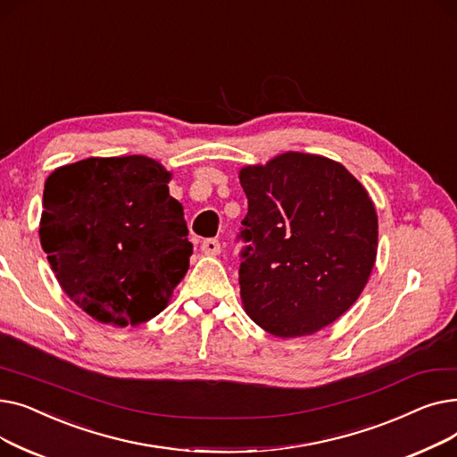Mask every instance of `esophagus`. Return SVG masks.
I'll return each mask as SVG.
<instances>
[{
	"mask_svg": "<svg viewBox=\"0 0 457 457\" xmlns=\"http://www.w3.org/2000/svg\"><path fill=\"white\" fill-rule=\"evenodd\" d=\"M200 248L205 255H219L220 253V243L216 241V238H207V241L202 243Z\"/></svg>",
	"mask_w": 457,
	"mask_h": 457,
	"instance_id": "1",
	"label": "esophagus"
}]
</instances>
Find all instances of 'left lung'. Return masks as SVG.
<instances>
[{"instance_id":"1","label":"left lung","mask_w":457,"mask_h":457,"mask_svg":"<svg viewBox=\"0 0 457 457\" xmlns=\"http://www.w3.org/2000/svg\"><path fill=\"white\" fill-rule=\"evenodd\" d=\"M248 198L238 283L246 315L281 339L329 326L355 303L376 262L367 188L328 157L285 152L238 172Z\"/></svg>"}]
</instances>
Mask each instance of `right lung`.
Returning <instances> with one entry per match:
<instances>
[{"instance_id": "obj_1", "label": "right lung", "mask_w": 457, "mask_h": 457, "mask_svg": "<svg viewBox=\"0 0 457 457\" xmlns=\"http://www.w3.org/2000/svg\"><path fill=\"white\" fill-rule=\"evenodd\" d=\"M170 179L146 155L88 157L47 176L40 245L64 295L94 320L140 326L185 278L192 245Z\"/></svg>"}]
</instances>
